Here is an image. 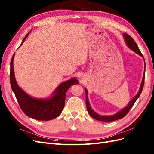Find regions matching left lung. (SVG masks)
Instances as JSON below:
<instances>
[{"label": "left lung", "instance_id": "1", "mask_svg": "<svg viewBox=\"0 0 154 154\" xmlns=\"http://www.w3.org/2000/svg\"><path fill=\"white\" fill-rule=\"evenodd\" d=\"M123 37L125 39V41L127 46H128L132 51H134V52H136L139 56H140L141 57H142L143 59H144V75H143V78H142V81L141 82L140 84V89L138 92V93L129 102V103H128V105L124 108L123 109H122L121 110H120L119 112L116 113L114 115H112V116H101L99 115L97 113H96L91 108V106L90 105V103H89L88 101V91L87 90V88H85V93H86V105H87V111L88 113L94 118V119L98 120V121H103V122H109V121H116L117 119H122L123 117H124L128 113V112H129L130 109H131L132 107L133 106V105L134 104L135 102L137 101V100L139 98L140 96L141 92L142 91L143 89V87H144V75H145V68H146V63H145V60L144 58V56L142 54V53L139 49L138 45L136 43L135 41H134V39L132 38L130 35H128L126 33H123Z\"/></svg>", "mask_w": 154, "mask_h": 154}]
</instances>
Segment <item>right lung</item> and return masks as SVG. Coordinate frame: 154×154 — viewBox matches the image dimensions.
<instances>
[{
  "label": "right lung",
  "mask_w": 154,
  "mask_h": 154,
  "mask_svg": "<svg viewBox=\"0 0 154 154\" xmlns=\"http://www.w3.org/2000/svg\"><path fill=\"white\" fill-rule=\"evenodd\" d=\"M30 32L26 35L20 46L28 37ZM14 54L10 62V85L12 91L15 94L21 110L28 117L39 121H49L59 116L65 105L66 94L71 85L78 84L76 77L71 78L59 85L53 92L52 94L48 98H36L27 94L17 85L14 71Z\"/></svg>",
  "instance_id": "add662e5"
}]
</instances>
